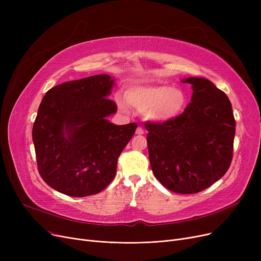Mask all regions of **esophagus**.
Masks as SVG:
<instances>
[{
  "label": "esophagus",
  "instance_id": "esophagus-1",
  "mask_svg": "<svg viewBox=\"0 0 261 261\" xmlns=\"http://www.w3.org/2000/svg\"><path fill=\"white\" fill-rule=\"evenodd\" d=\"M135 133H136V134H139V135H142V134H144V133H145V131H144V129H143L142 127H138V128H136Z\"/></svg>",
  "mask_w": 261,
  "mask_h": 261
}]
</instances>
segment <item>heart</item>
<instances>
[{
	"instance_id": "1",
	"label": "heart",
	"mask_w": 261,
	"mask_h": 261,
	"mask_svg": "<svg viewBox=\"0 0 261 261\" xmlns=\"http://www.w3.org/2000/svg\"><path fill=\"white\" fill-rule=\"evenodd\" d=\"M126 100L139 112H145L148 119L162 122L179 116L187 97L183 90L169 85H136L127 90ZM127 102L117 99L122 110H127Z\"/></svg>"
}]
</instances>
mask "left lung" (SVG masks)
<instances>
[{
	"label": "left lung",
	"mask_w": 261,
	"mask_h": 261,
	"mask_svg": "<svg viewBox=\"0 0 261 261\" xmlns=\"http://www.w3.org/2000/svg\"><path fill=\"white\" fill-rule=\"evenodd\" d=\"M193 86L184 112L164 122H146L149 161L154 176L177 194H197L225 174L234 149L236 122L226 94L205 78Z\"/></svg>",
	"instance_id": "left-lung-1"
}]
</instances>
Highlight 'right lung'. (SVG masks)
Wrapping results in <instances>:
<instances>
[{
  "mask_svg": "<svg viewBox=\"0 0 261 261\" xmlns=\"http://www.w3.org/2000/svg\"><path fill=\"white\" fill-rule=\"evenodd\" d=\"M109 75L67 81L48 90L33 127L37 166L44 182L71 197L98 194L114 179L117 160L138 125L106 119L117 111L108 98Z\"/></svg>",
  "mask_w": 261,
  "mask_h": 261,
  "instance_id": "obj_1",
  "label": "right lung"
}]
</instances>
